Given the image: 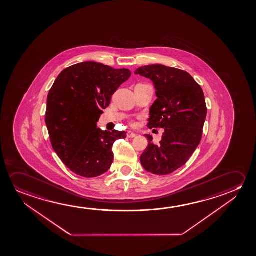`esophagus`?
Instances as JSON below:
<instances>
[{
	"instance_id": "1",
	"label": "esophagus",
	"mask_w": 256,
	"mask_h": 256,
	"mask_svg": "<svg viewBox=\"0 0 256 256\" xmlns=\"http://www.w3.org/2000/svg\"><path fill=\"white\" fill-rule=\"evenodd\" d=\"M126 136L128 138H134L136 136V134H134V133H132V132H128V134H126Z\"/></svg>"
}]
</instances>
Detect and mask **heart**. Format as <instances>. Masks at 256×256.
<instances>
[{"label":"heart","instance_id":"1","mask_svg":"<svg viewBox=\"0 0 256 256\" xmlns=\"http://www.w3.org/2000/svg\"><path fill=\"white\" fill-rule=\"evenodd\" d=\"M133 125H134V124H133Z\"/></svg>","mask_w":256,"mask_h":256}]
</instances>
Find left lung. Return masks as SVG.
<instances>
[{
    "mask_svg": "<svg viewBox=\"0 0 256 256\" xmlns=\"http://www.w3.org/2000/svg\"><path fill=\"white\" fill-rule=\"evenodd\" d=\"M154 82L158 98L150 109L149 128H164L158 144L150 136L140 162L150 173L165 176L186 164L202 138L206 104L192 76L174 67L150 64L134 72Z\"/></svg>",
    "mask_w": 256,
    "mask_h": 256,
    "instance_id": "obj_1",
    "label": "left lung"
}]
</instances>
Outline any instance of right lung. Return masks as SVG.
<instances>
[{
    "label": "right lung",
    "instance_id": "right-lung-1",
    "mask_svg": "<svg viewBox=\"0 0 256 256\" xmlns=\"http://www.w3.org/2000/svg\"><path fill=\"white\" fill-rule=\"evenodd\" d=\"M128 69L96 62L67 67L48 94L45 122L56 154L69 170L91 178L107 172L114 162L112 146L124 131L96 128L112 96L130 79Z\"/></svg>",
    "mask_w": 256,
    "mask_h": 256
}]
</instances>
